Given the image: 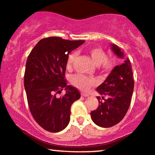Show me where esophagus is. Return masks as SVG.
I'll return each instance as SVG.
<instances>
[{"instance_id": "obj_1", "label": "esophagus", "mask_w": 155, "mask_h": 155, "mask_svg": "<svg viewBox=\"0 0 155 155\" xmlns=\"http://www.w3.org/2000/svg\"><path fill=\"white\" fill-rule=\"evenodd\" d=\"M81 95H82V96H84V97L89 96V95L88 94H86V93H82V94H81Z\"/></svg>"}]
</instances>
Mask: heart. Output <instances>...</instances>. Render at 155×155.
Returning a JSON list of instances; mask_svg holds the SVG:
<instances>
[{"instance_id":"heart-1","label":"heart","mask_w":155,"mask_h":155,"mask_svg":"<svg viewBox=\"0 0 155 155\" xmlns=\"http://www.w3.org/2000/svg\"><path fill=\"white\" fill-rule=\"evenodd\" d=\"M88 54L92 59L93 62L97 66L100 70L108 71L113 66V59L107 57V54L101 48H93L90 49ZM75 58V54L71 53L66 61V68L70 71L72 69L73 64ZM72 84L78 89L82 91H87L90 88L96 84L97 81L94 78L87 77L82 75H75L71 79Z\"/></svg>"}]
</instances>
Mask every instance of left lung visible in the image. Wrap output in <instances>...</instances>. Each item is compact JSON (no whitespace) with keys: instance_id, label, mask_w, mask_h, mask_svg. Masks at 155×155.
<instances>
[{"instance_id":"obj_1","label":"left lung","mask_w":155,"mask_h":155,"mask_svg":"<svg viewBox=\"0 0 155 155\" xmlns=\"http://www.w3.org/2000/svg\"><path fill=\"white\" fill-rule=\"evenodd\" d=\"M111 48L118 57L123 58L120 48L113 44ZM134 84L132 64L127 58L121 65L115 66L105 81L97 88L102 97H96L99 106L91 112L92 120L102 127L118 124L130 107Z\"/></svg>"}]
</instances>
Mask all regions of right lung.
<instances>
[{
	"instance_id": "obj_1",
	"label": "right lung",
	"mask_w": 155,
	"mask_h": 155,
	"mask_svg": "<svg viewBox=\"0 0 155 155\" xmlns=\"http://www.w3.org/2000/svg\"><path fill=\"white\" fill-rule=\"evenodd\" d=\"M84 42L57 37L44 38L28 57L24 87L28 106L35 121L48 132L65 129L70 121L71 104L80 97L76 88L66 85L65 72L68 54ZM64 88L66 94L57 97Z\"/></svg>"
}]
</instances>
